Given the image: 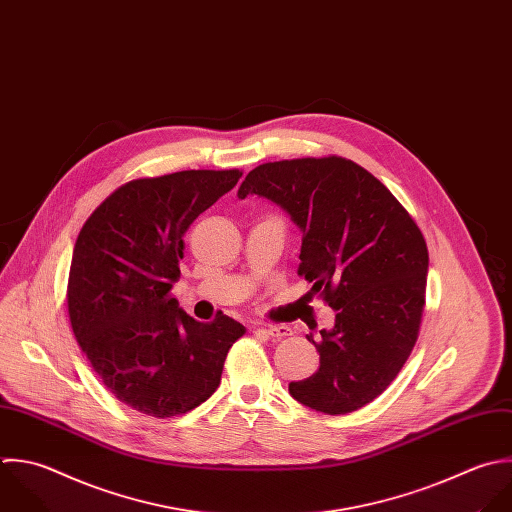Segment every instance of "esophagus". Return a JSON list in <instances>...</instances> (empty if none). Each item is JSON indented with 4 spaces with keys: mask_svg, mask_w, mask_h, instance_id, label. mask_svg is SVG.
<instances>
[{
    "mask_svg": "<svg viewBox=\"0 0 512 512\" xmlns=\"http://www.w3.org/2000/svg\"><path fill=\"white\" fill-rule=\"evenodd\" d=\"M259 329L275 339H283V337L291 335V327H287V325H269V327H259Z\"/></svg>",
    "mask_w": 512,
    "mask_h": 512,
    "instance_id": "esophagus-1",
    "label": "esophagus"
}]
</instances>
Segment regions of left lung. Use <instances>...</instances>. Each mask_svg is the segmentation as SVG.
Segmentation results:
<instances>
[{
    "instance_id": "obj_1",
    "label": "left lung",
    "mask_w": 512,
    "mask_h": 512,
    "mask_svg": "<svg viewBox=\"0 0 512 512\" xmlns=\"http://www.w3.org/2000/svg\"><path fill=\"white\" fill-rule=\"evenodd\" d=\"M257 195L301 231L299 275L335 311L315 343L319 369L289 383L301 405L347 415L377 399L409 359L423 317L429 251L421 229L369 171L343 157L291 159L249 171Z\"/></svg>"
}]
</instances>
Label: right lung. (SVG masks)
<instances>
[{"label":"right lung","instance_id":"right-lung-1","mask_svg":"<svg viewBox=\"0 0 512 512\" xmlns=\"http://www.w3.org/2000/svg\"><path fill=\"white\" fill-rule=\"evenodd\" d=\"M241 175L193 169L129 181L77 235L67 283L75 339L109 393L143 415L169 419L205 403L245 333L227 315L199 323L171 297L185 231Z\"/></svg>","mask_w":512,"mask_h":512}]
</instances>
